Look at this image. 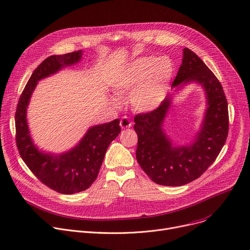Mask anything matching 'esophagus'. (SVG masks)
I'll return each instance as SVG.
<instances>
[{"label":"esophagus","instance_id":"obj_1","mask_svg":"<svg viewBox=\"0 0 250 250\" xmlns=\"http://www.w3.org/2000/svg\"><path fill=\"white\" fill-rule=\"evenodd\" d=\"M121 127L122 128H128L131 126V122L126 118V117H124L122 120H121Z\"/></svg>","mask_w":250,"mask_h":250}]
</instances>
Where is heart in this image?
Masks as SVG:
<instances>
[{"instance_id":"1","label":"heart","mask_w":250,"mask_h":250,"mask_svg":"<svg viewBox=\"0 0 250 250\" xmlns=\"http://www.w3.org/2000/svg\"><path fill=\"white\" fill-rule=\"evenodd\" d=\"M174 72V63L167 57H144L127 64L112 85L119 94L131 93L130 104L135 110L150 112L163 103ZM111 102L119 104L117 98Z\"/></svg>"}]
</instances>
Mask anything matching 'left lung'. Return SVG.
<instances>
[{
	"label": "left lung",
	"mask_w": 250,
	"mask_h": 250,
	"mask_svg": "<svg viewBox=\"0 0 250 250\" xmlns=\"http://www.w3.org/2000/svg\"><path fill=\"white\" fill-rule=\"evenodd\" d=\"M172 87L181 89L191 83L199 84L207 98V110L191 144L173 146L164 129L173 94L156 109L135 116L138 134L137 161L155 184L180 187L198 178L213 164L229 133V107L223 88L214 74L192 51L184 49Z\"/></svg>",
	"instance_id": "obj_1"
}]
</instances>
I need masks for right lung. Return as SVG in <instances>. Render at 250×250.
Here are the masks:
<instances>
[{
    "label": "right lung",
    "instance_id": "obj_1",
    "mask_svg": "<svg viewBox=\"0 0 250 250\" xmlns=\"http://www.w3.org/2000/svg\"><path fill=\"white\" fill-rule=\"evenodd\" d=\"M83 51L44 60L32 74L20 97L16 110V141L19 152L31 171L50 188L73 194L87 189L98 177L109 144L121 132L120 120L90 126L77 146L60 154L46 152L34 144L27 109L38 82L78 63Z\"/></svg>",
    "mask_w": 250,
    "mask_h": 250
}]
</instances>
